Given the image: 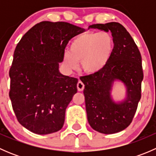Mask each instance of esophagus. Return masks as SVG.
<instances>
[{
	"label": "esophagus",
	"instance_id": "esophagus-1",
	"mask_svg": "<svg viewBox=\"0 0 156 156\" xmlns=\"http://www.w3.org/2000/svg\"><path fill=\"white\" fill-rule=\"evenodd\" d=\"M77 88H78V91H82L84 88V84L81 81H79L77 84Z\"/></svg>",
	"mask_w": 156,
	"mask_h": 156
}]
</instances>
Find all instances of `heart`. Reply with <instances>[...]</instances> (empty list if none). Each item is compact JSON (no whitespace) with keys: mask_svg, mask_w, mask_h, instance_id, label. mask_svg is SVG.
I'll return each mask as SVG.
<instances>
[{"mask_svg":"<svg viewBox=\"0 0 156 156\" xmlns=\"http://www.w3.org/2000/svg\"><path fill=\"white\" fill-rule=\"evenodd\" d=\"M113 49L114 40L108 31L85 32L71 42L69 51L64 52L63 62L71 69H76L81 62L84 72L95 74L107 66Z\"/></svg>","mask_w":156,"mask_h":156,"instance_id":"obj_1","label":"heart"}]
</instances>
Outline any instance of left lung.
<instances>
[{
  "mask_svg": "<svg viewBox=\"0 0 156 156\" xmlns=\"http://www.w3.org/2000/svg\"><path fill=\"white\" fill-rule=\"evenodd\" d=\"M88 28L110 31L114 49L109 62L103 70L81 79L84 84L87 121L96 131L115 133L128 127L136 113L144 79L142 58L133 39L120 23L94 24ZM116 80L121 81L126 88L124 100L118 102L111 95Z\"/></svg>",
  "mask_w": 156,
  "mask_h": 156,
  "instance_id": "left-lung-1",
  "label": "left lung"
}]
</instances>
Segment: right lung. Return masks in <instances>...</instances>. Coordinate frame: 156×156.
Returning a JSON list of instances; mask_svg holds the SVG:
<instances>
[{"instance_id": "add662e5", "label": "right lung", "mask_w": 156, "mask_h": 156, "mask_svg": "<svg viewBox=\"0 0 156 156\" xmlns=\"http://www.w3.org/2000/svg\"><path fill=\"white\" fill-rule=\"evenodd\" d=\"M84 29L66 22L37 23L17 44L10 69V98L18 122L37 134L60 130L78 79L59 72L67 44Z\"/></svg>"}]
</instances>
